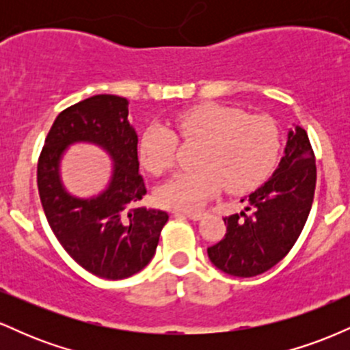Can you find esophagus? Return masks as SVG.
<instances>
[{
	"instance_id": "1",
	"label": "esophagus",
	"mask_w": 350,
	"mask_h": 350,
	"mask_svg": "<svg viewBox=\"0 0 350 350\" xmlns=\"http://www.w3.org/2000/svg\"><path fill=\"white\" fill-rule=\"evenodd\" d=\"M176 214L186 215L191 220H200V219H202V212H176Z\"/></svg>"
}]
</instances>
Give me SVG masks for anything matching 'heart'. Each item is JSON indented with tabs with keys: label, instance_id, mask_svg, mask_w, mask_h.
I'll list each match as a JSON object with an SVG mask.
<instances>
[{
	"label": "heart",
	"instance_id": "b5f03b06",
	"mask_svg": "<svg viewBox=\"0 0 350 350\" xmlns=\"http://www.w3.org/2000/svg\"><path fill=\"white\" fill-rule=\"evenodd\" d=\"M174 126L184 143L202 148L194 172H178L156 189V202L176 211H196L226 186L228 192L255 187L276 163L281 136L270 116L250 115L240 108L206 103L183 111ZM178 136L163 124L146 128L139 142V159L152 174L174 163Z\"/></svg>",
	"mask_w": 350,
	"mask_h": 350
}]
</instances>
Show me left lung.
I'll use <instances>...</instances> for the list:
<instances>
[{
  "mask_svg": "<svg viewBox=\"0 0 350 350\" xmlns=\"http://www.w3.org/2000/svg\"><path fill=\"white\" fill-rule=\"evenodd\" d=\"M316 159L306 130L288 131L284 156L247 200V212L226 217L227 234L207 248L214 267L230 276L262 275L286 256L306 224L316 189Z\"/></svg>",
  "mask_w": 350,
  "mask_h": 350,
  "instance_id": "8db88e82",
  "label": "left lung"
}]
</instances>
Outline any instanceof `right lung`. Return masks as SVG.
<instances>
[{
    "mask_svg": "<svg viewBox=\"0 0 350 350\" xmlns=\"http://www.w3.org/2000/svg\"><path fill=\"white\" fill-rule=\"evenodd\" d=\"M77 142L102 147L114 161L107 187L92 198L70 195L59 178V161ZM138 170V135L128 122V100L116 95H94L60 111L39 156L38 189L47 222L64 250L100 278L142 271L170 219L164 211L138 206L146 194Z\"/></svg>",
    "mask_w": 350,
    "mask_h": 350,
    "instance_id": "right-lung-1",
    "label": "right lung"
}]
</instances>
